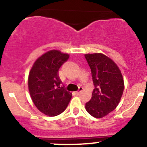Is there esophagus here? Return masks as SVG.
<instances>
[{"label":"esophagus","instance_id":"obj_1","mask_svg":"<svg viewBox=\"0 0 147 147\" xmlns=\"http://www.w3.org/2000/svg\"><path fill=\"white\" fill-rule=\"evenodd\" d=\"M82 90H83V87H79V90H78V91L75 92V94H78L80 92H82Z\"/></svg>","mask_w":147,"mask_h":147}]
</instances>
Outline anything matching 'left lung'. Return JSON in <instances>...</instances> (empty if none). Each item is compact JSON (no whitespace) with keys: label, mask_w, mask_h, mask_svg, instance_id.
<instances>
[{"label":"left lung","mask_w":147,"mask_h":147,"mask_svg":"<svg viewBox=\"0 0 147 147\" xmlns=\"http://www.w3.org/2000/svg\"><path fill=\"white\" fill-rule=\"evenodd\" d=\"M91 69L94 89L85 109L95 118H102L119 105L124 88L121 70L111 58L102 53L84 55Z\"/></svg>","instance_id":"1"}]
</instances>
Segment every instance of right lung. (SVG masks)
I'll list each match as a JSON object with an SVG mask.
<instances>
[{"label":"right lung","mask_w":147,"mask_h":147,"mask_svg":"<svg viewBox=\"0 0 147 147\" xmlns=\"http://www.w3.org/2000/svg\"><path fill=\"white\" fill-rule=\"evenodd\" d=\"M69 57L67 53L51 50L38 57L28 75V90L32 101L38 110L55 117L65 110L72 93L60 87L58 76L60 67Z\"/></svg>","instance_id":"right-lung-1"}]
</instances>
